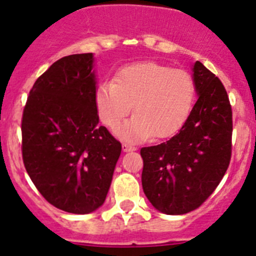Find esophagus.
I'll return each mask as SVG.
<instances>
[{"mask_svg":"<svg viewBox=\"0 0 256 256\" xmlns=\"http://www.w3.org/2000/svg\"><path fill=\"white\" fill-rule=\"evenodd\" d=\"M135 147L132 144H122V151L124 152H130V151H135Z\"/></svg>","mask_w":256,"mask_h":256,"instance_id":"esophagus-1","label":"esophagus"}]
</instances>
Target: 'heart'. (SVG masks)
<instances>
[{
    "mask_svg": "<svg viewBox=\"0 0 256 256\" xmlns=\"http://www.w3.org/2000/svg\"><path fill=\"white\" fill-rule=\"evenodd\" d=\"M194 95V82L187 72L141 62L124 66L112 82L100 84L94 102L100 121L110 128L120 124L132 105L135 116L116 131L121 138L132 141L174 136L192 112Z\"/></svg>",
    "mask_w": 256,
    "mask_h": 256,
    "instance_id": "b5f03b06",
    "label": "heart"
}]
</instances>
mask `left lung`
Masks as SVG:
<instances>
[{
  "mask_svg": "<svg viewBox=\"0 0 256 256\" xmlns=\"http://www.w3.org/2000/svg\"><path fill=\"white\" fill-rule=\"evenodd\" d=\"M197 102L166 142L141 148L142 188L158 212L194 210L226 174L232 154V108L222 82L200 62L192 66Z\"/></svg>",
  "mask_w": 256,
  "mask_h": 256,
  "instance_id": "left-lung-1",
  "label": "left lung"
}]
</instances>
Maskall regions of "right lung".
Returning <instances> with one entry per match:
<instances>
[{"instance_id": "obj_1", "label": "right lung", "mask_w": 256, "mask_h": 256, "mask_svg": "<svg viewBox=\"0 0 256 256\" xmlns=\"http://www.w3.org/2000/svg\"><path fill=\"white\" fill-rule=\"evenodd\" d=\"M94 54L63 56L30 92L22 118L24 167L54 207L88 214L105 202L121 144L95 109Z\"/></svg>"}]
</instances>
